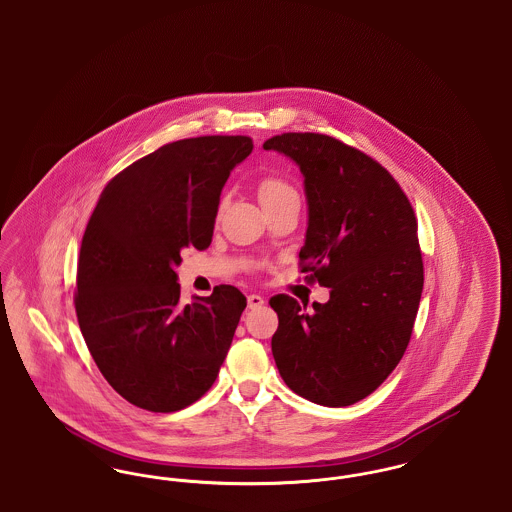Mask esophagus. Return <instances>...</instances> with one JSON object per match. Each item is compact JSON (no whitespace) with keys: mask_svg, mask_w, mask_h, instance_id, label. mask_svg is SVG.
Instances as JSON below:
<instances>
[{"mask_svg":"<svg viewBox=\"0 0 512 512\" xmlns=\"http://www.w3.org/2000/svg\"><path fill=\"white\" fill-rule=\"evenodd\" d=\"M263 305H265V297H261V295H257V293L247 295V307H249V309H259V307H263Z\"/></svg>","mask_w":512,"mask_h":512,"instance_id":"esophagus-1","label":"esophagus"}]
</instances>
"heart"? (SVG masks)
<instances>
[{
  "mask_svg": "<svg viewBox=\"0 0 512 512\" xmlns=\"http://www.w3.org/2000/svg\"><path fill=\"white\" fill-rule=\"evenodd\" d=\"M257 192H259V199H261L263 207L272 205V203H278V201H282L286 197H297L292 186L286 180L278 178V176L263 178L259 182V186H257Z\"/></svg>",
  "mask_w": 512,
  "mask_h": 512,
  "instance_id": "heart-1",
  "label": "heart"
}]
</instances>
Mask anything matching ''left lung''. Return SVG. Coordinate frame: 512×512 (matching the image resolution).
<instances>
[{"mask_svg": "<svg viewBox=\"0 0 512 512\" xmlns=\"http://www.w3.org/2000/svg\"><path fill=\"white\" fill-rule=\"evenodd\" d=\"M265 149L303 174L309 205L301 272L330 288L313 311L274 295L272 355L286 386L324 407H347L399 365L418 311L424 267L409 197L378 161L340 140L288 132Z\"/></svg>", "mask_w": 512, "mask_h": 512, "instance_id": "obj_1", "label": "left lung"}]
</instances>
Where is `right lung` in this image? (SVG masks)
I'll list each match as a JSON object with an SVG mask.
<instances>
[{"instance_id":"right-lung-1","label":"right lung","mask_w":512,"mask_h":512,"mask_svg":"<svg viewBox=\"0 0 512 512\" xmlns=\"http://www.w3.org/2000/svg\"><path fill=\"white\" fill-rule=\"evenodd\" d=\"M247 136L178 140L119 172L88 220L74 309L103 378L128 403L174 413L209 390L244 313V293L217 286L180 305L184 249L211 245L220 192L251 153Z\"/></svg>"}]
</instances>
